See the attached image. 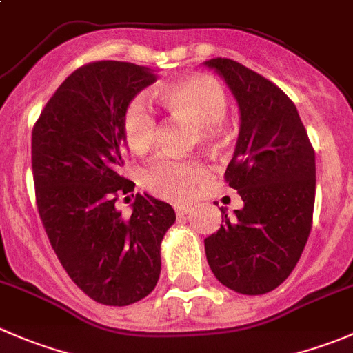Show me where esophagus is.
<instances>
[{
  "label": "esophagus",
  "mask_w": 353,
  "mask_h": 353,
  "mask_svg": "<svg viewBox=\"0 0 353 353\" xmlns=\"http://www.w3.org/2000/svg\"><path fill=\"white\" fill-rule=\"evenodd\" d=\"M191 212V207H186V205H179V207H176V214L179 215V217H183V215H188Z\"/></svg>",
  "instance_id": "esophagus-1"
}]
</instances>
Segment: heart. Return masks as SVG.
Masks as SVG:
<instances>
[{"label": "heart", "mask_w": 353, "mask_h": 353, "mask_svg": "<svg viewBox=\"0 0 353 353\" xmlns=\"http://www.w3.org/2000/svg\"><path fill=\"white\" fill-rule=\"evenodd\" d=\"M160 100L174 119L196 125V141L212 145L224 136L228 97L215 79L203 74L186 75L163 85ZM125 141L138 155L150 152L159 136L155 110L143 97L132 98L122 117ZM208 177V167L198 160H177L159 157L143 169V186L160 198L186 201Z\"/></svg>", "instance_id": "b5f03b06"}]
</instances>
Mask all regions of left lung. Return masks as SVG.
<instances>
[{"mask_svg":"<svg viewBox=\"0 0 353 353\" xmlns=\"http://www.w3.org/2000/svg\"><path fill=\"white\" fill-rule=\"evenodd\" d=\"M239 108V134L225 181L243 200L205 238L215 278L241 295L278 288L295 269L312 228L316 153L295 103L269 79L229 58L205 61Z\"/></svg>","mask_w":353,"mask_h":353,"instance_id":"1","label":"left lung"}]
</instances>
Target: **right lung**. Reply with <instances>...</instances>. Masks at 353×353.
Masks as SVG:
<instances>
[{
  "label": "right lung",
  "instance_id": "add662e5",
  "mask_svg": "<svg viewBox=\"0 0 353 353\" xmlns=\"http://www.w3.org/2000/svg\"><path fill=\"white\" fill-rule=\"evenodd\" d=\"M157 81L152 68L93 61L72 72L32 129V176L44 231L72 281L103 305L124 307L153 292L160 245L176 212L136 194L131 217L115 201L134 191L121 174L122 117L129 101Z\"/></svg>",
  "mask_w": 353,
  "mask_h": 353
}]
</instances>
